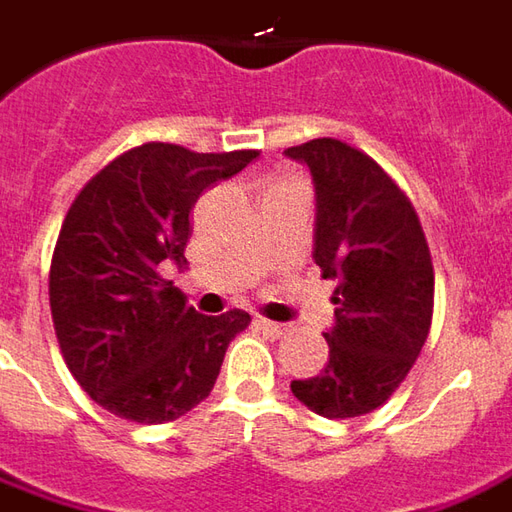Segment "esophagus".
I'll use <instances>...</instances> for the list:
<instances>
[{
  "label": "esophagus",
  "mask_w": 512,
  "mask_h": 512,
  "mask_svg": "<svg viewBox=\"0 0 512 512\" xmlns=\"http://www.w3.org/2000/svg\"><path fill=\"white\" fill-rule=\"evenodd\" d=\"M255 326L266 334V337H280V334H286V326L283 323H274V320H255Z\"/></svg>",
  "instance_id": "esophagus-1"
}]
</instances>
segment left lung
Segmentation results:
<instances>
[{"mask_svg": "<svg viewBox=\"0 0 512 512\" xmlns=\"http://www.w3.org/2000/svg\"><path fill=\"white\" fill-rule=\"evenodd\" d=\"M314 184V263L337 280L326 368L291 394L328 419L371 414L428 340L433 266L414 206L385 169L337 138L289 147Z\"/></svg>", "mask_w": 512, "mask_h": 512, "instance_id": "8db88e82", "label": "left lung"}]
</instances>
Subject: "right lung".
<instances>
[{
    "mask_svg": "<svg viewBox=\"0 0 512 512\" xmlns=\"http://www.w3.org/2000/svg\"><path fill=\"white\" fill-rule=\"evenodd\" d=\"M257 155L152 141L118 155L76 195L53 252L50 311L70 374L110 414L161 425L215 388L249 314L206 317L161 272L184 263L203 189Z\"/></svg>",
    "mask_w": 512,
    "mask_h": 512,
    "instance_id": "1",
    "label": "right lung"
}]
</instances>
